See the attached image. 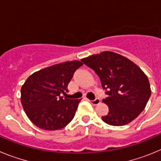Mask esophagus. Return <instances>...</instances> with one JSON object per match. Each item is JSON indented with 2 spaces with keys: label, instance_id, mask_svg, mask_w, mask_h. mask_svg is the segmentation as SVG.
<instances>
[{
  "label": "esophagus",
  "instance_id": "esophagus-1",
  "mask_svg": "<svg viewBox=\"0 0 161 161\" xmlns=\"http://www.w3.org/2000/svg\"><path fill=\"white\" fill-rule=\"evenodd\" d=\"M89 102L93 104V105H95V106H96V105H98V104L100 103L101 100L98 97H96L95 99H93V100H89Z\"/></svg>",
  "mask_w": 161,
  "mask_h": 161
}]
</instances>
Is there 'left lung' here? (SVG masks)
<instances>
[{
	"mask_svg": "<svg viewBox=\"0 0 161 161\" xmlns=\"http://www.w3.org/2000/svg\"><path fill=\"white\" fill-rule=\"evenodd\" d=\"M81 61L96 72L108 95L103 102L109 110L102 120L112 126H123L136 119L151 96L149 80L143 71L127 58L111 52Z\"/></svg>",
	"mask_w": 161,
	"mask_h": 161,
	"instance_id": "8db88e82",
	"label": "left lung"
}]
</instances>
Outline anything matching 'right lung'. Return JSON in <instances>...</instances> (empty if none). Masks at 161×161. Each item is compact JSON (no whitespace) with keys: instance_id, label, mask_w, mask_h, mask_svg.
I'll use <instances>...</instances> for the list:
<instances>
[{"instance_id":"add662e5","label":"right lung","mask_w":161,"mask_h":161,"mask_svg":"<svg viewBox=\"0 0 161 161\" xmlns=\"http://www.w3.org/2000/svg\"><path fill=\"white\" fill-rule=\"evenodd\" d=\"M82 65L80 61H68L43 68L27 78L21 89V102L35 126L55 130L72 120L80 99H69L62 94L68 92V83Z\"/></svg>"}]
</instances>
